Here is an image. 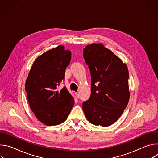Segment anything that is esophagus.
I'll return each instance as SVG.
<instances>
[{"instance_id": "34e87169", "label": "esophagus", "mask_w": 158, "mask_h": 158, "mask_svg": "<svg viewBox=\"0 0 158 158\" xmlns=\"http://www.w3.org/2000/svg\"><path fill=\"white\" fill-rule=\"evenodd\" d=\"M75 94H76V97H77V98H79V94L78 93H76Z\"/></svg>"}]
</instances>
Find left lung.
<instances>
[{
  "instance_id": "8db88e82",
  "label": "left lung",
  "mask_w": 158,
  "mask_h": 158,
  "mask_svg": "<svg viewBox=\"0 0 158 158\" xmlns=\"http://www.w3.org/2000/svg\"><path fill=\"white\" fill-rule=\"evenodd\" d=\"M84 59L91 76V94L82 103L91 124L109 126L120 118L130 97L127 65L102 44L86 46Z\"/></svg>"
}]
</instances>
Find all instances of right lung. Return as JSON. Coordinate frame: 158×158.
I'll return each instance as SVG.
<instances>
[{"instance_id": "1", "label": "right lung", "mask_w": 158, "mask_h": 158, "mask_svg": "<svg viewBox=\"0 0 158 158\" xmlns=\"http://www.w3.org/2000/svg\"><path fill=\"white\" fill-rule=\"evenodd\" d=\"M71 59V52L62 46L49 50L35 59L26 80L30 107L37 119L47 126L62 123L74 106V98L66 87L58 89Z\"/></svg>"}]
</instances>
